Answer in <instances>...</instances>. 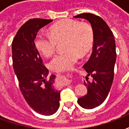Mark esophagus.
Segmentation results:
<instances>
[{"mask_svg":"<svg viewBox=\"0 0 129 129\" xmlns=\"http://www.w3.org/2000/svg\"><path fill=\"white\" fill-rule=\"evenodd\" d=\"M62 82L65 84V85H68L69 84V81H68V79H67L64 78H62Z\"/></svg>","mask_w":129,"mask_h":129,"instance_id":"1","label":"esophagus"}]
</instances>
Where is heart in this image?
I'll list each match as a JSON object with an SVG mask.
<instances>
[{"mask_svg":"<svg viewBox=\"0 0 129 129\" xmlns=\"http://www.w3.org/2000/svg\"><path fill=\"white\" fill-rule=\"evenodd\" d=\"M50 35L38 34L34 44L40 53L45 56L53 54L59 43L62 44L61 53L50 62V67L54 71L69 69L77 61L79 55L88 53L94 42V30L88 23L65 19L52 25L49 29Z\"/></svg>","mask_w":129,"mask_h":129,"instance_id":"1","label":"heart"}]
</instances>
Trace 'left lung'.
Returning a JSON list of instances; mask_svg holds the SVG:
<instances>
[{
	"instance_id": "obj_1",
	"label": "left lung",
	"mask_w": 129,
	"mask_h": 129,
	"mask_svg": "<svg viewBox=\"0 0 129 129\" xmlns=\"http://www.w3.org/2000/svg\"><path fill=\"white\" fill-rule=\"evenodd\" d=\"M74 18L86 19L94 30V43L89 60L84 65L88 75L84 84L88 88L86 95L77 102L82 108L92 109L101 105L108 96L114 77L116 61L115 41L113 34L102 18L90 13L79 14ZM88 76L93 81H88Z\"/></svg>"
}]
</instances>
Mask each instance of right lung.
<instances>
[{
  "mask_svg": "<svg viewBox=\"0 0 129 129\" xmlns=\"http://www.w3.org/2000/svg\"><path fill=\"white\" fill-rule=\"evenodd\" d=\"M52 20L29 19L18 29L12 44L13 68L21 93L38 113L51 115L59 107L60 91L54 88L56 76L47 79L49 71L34 44L37 32Z\"/></svg>",
  "mask_w": 129,
  "mask_h": 129,
  "instance_id": "add662e5",
  "label": "right lung"
}]
</instances>
